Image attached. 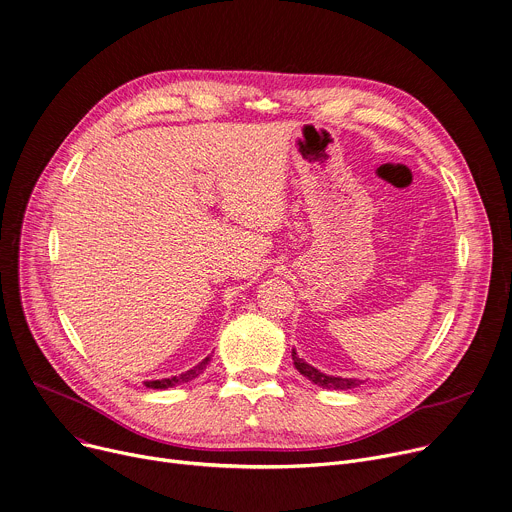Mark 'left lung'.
Listing matches in <instances>:
<instances>
[{
	"instance_id": "8db88e82",
	"label": "left lung",
	"mask_w": 512,
	"mask_h": 512,
	"mask_svg": "<svg viewBox=\"0 0 512 512\" xmlns=\"http://www.w3.org/2000/svg\"><path fill=\"white\" fill-rule=\"evenodd\" d=\"M293 364L295 368L305 376L309 378L313 384L321 386V388H329V390H350V388H356L362 384V380L358 378H342V376H329V374H323L321 370H317L315 366L307 364L303 358L297 356V352L293 350Z\"/></svg>"
}]
</instances>
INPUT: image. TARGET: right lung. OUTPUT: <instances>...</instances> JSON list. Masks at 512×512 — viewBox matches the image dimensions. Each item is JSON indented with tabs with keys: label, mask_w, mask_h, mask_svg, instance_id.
Returning <instances> with one entry per match:
<instances>
[{
	"label": "right lung",
	"mask_w": 512,
	"mask_h": 512,
	"mask_svg": "<svg viewBox=\"0 0 512 512\" xmlns=\"http://www.w3.org/2000/svg\"><path fill=\"white\" fill-rule=\"evenodd\" d=\"M207 362H209V356H207L203 362H199L197 366H193L191 370H187V372H183V374H179V376L160 378V380H146L144 384H146L148 388H160V390H164V388H173V386H177V384H181V382H189V380L197 378V376L203 372V368L207 366Z\"/></svg>",
	"instance_id": "add662e5"
}]
</instances>
